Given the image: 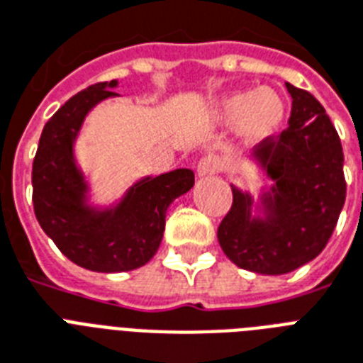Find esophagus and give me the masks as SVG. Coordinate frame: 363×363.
I'll use <instances>...</instances> for the list:
<instances>
[{"mask_svg":"<svg viewBox=\"0 0 363 363\" xmlns=\"http://www.w3.org/2000/svg\"><path fill=\"white\" fill-rule=\"evenodd\" d=\"M220 169H222L220 158H216V156H205V158H201L198 162L196 173H198V177H209L218 173Z\"/></svg>","mask_w":363,"mask_h":363,"instance_id":"obj_1","label":"esophagus"}]
</instances>
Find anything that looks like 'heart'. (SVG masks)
Listing matches in <instances>:
<instances>
[{
  "instance_id": "1",
  "label": "heart",
  "mask_w": 363,
  "mask_h": 363,
  "mask_svg": "<svg viewBox=\"0 0 363 363\" xmlns=\"http://www.w3.org/2000/svg\"><path fill=\"white\" fill-rule=\"evenodd\" d=\"M286 99L275 88L233 90L211 105V115L222 125H238V133L248 145H256L281 130L286 121Z\"/></svg>"
}]
</instances>
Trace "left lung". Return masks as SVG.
I'll list each match as a JSON object with an SVG mask.
<instances>
[{"instance_id": "left-lung-1", "label": "left lung", "mask_w": 363, "mask_h": 363, "mask_svg": "<svg viewBox=\"0 0 363 363\" xmlns=\"http://www.w3.org/2000/svg\"><path fill=\"white\" fill-rule=\"evenodd\" d=\"M288 130L265 139L248 162L262 186L254 196L232 184L233 203L218 242L233 264L259 275H284L309 264L332 238L347 196L343 147L320 101L286 82Z\"/></svg>"}]
</instances>
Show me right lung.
<instances>
[{
	"label": "right lung",
	"instance_id": "right-lung-1",
	"mask_svg": "<svg viewBox=\"0 0 363 363\" xmlns=\"http://www.w3.org/2000/svg\"><path fill=\"white\" fill-rule=\"evenodd\" d=\"M118 81L98 82L65 101L45 124L31 184L39 226L64 256L84 269L121 273L158 252L169 205L194 186V171L147 175L109 203L94 201L92 184L77 162L75 145L90 111L115 92Z\"/></svg>",
	"mask_w": 363,
	"mask_h": 363
}]
</instances>
